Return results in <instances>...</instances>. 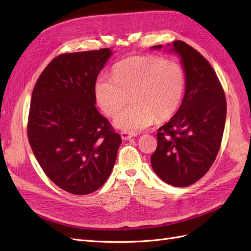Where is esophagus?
Returning <instances> with one entry per match:
<instances>
[{"label": "esophagus", "mask_w": 251, "mask_h": 251, "mask_svg": "<svg viewBox=\"0 0 251 251\" xmlns=\"http://www.w3.org/2000/svg\"><path fill=\"white\" fill-rule=\"evenodd\" d=\"M121 137L123 140H128L130 139V138L132 137H136V134L135 132H130V131H127V130H124L121 132Z\"/></svg>", "instance_id": "obj_1"}]
</instances>
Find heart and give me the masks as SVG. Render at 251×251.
I'll return each mask as SVG.
<instances>
[{"mask_svg": "<svg viewBox=\"0 0 251 251\" xmlns=\"http://www.w3.org/2000/svg\"><path fill=\"white\" fill-rule=\"evenodd\" d=\"M112 72L113 77L97 78L95 95L110 117L118 115L131 97L134 103L115 120L119 128L141 130L178 111L186 85L180 63L155 55L134 56L117 62Z\"/></svg>", "mask_w": 251, "mask_h": 251, "instance_id": "obj_1", "label": "heart"}]
</instances>
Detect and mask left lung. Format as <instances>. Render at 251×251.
I'll use <instances>...</instances> for the list:
<instances>
[{"label":"left lung","mask_w":251,"mask_h":251,"mask_svg":"<svg viewBox=\"0 0 251 251\" xmlns=\"http://www.w3.org/2000/svg\"><path fill=\"white\" fill-rule=\"evenodd\" d=\"M172 50L182 61L185 94L177 113L157 130L151 165L164 182L183 188L205 176L215 162L225 131L226 100L205 57L183 41H175Z\"/></svg>","instance_id":"obj_1"}]
</instances>
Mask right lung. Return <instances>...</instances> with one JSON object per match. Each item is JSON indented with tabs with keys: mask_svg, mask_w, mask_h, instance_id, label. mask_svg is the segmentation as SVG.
<instances>
[{
	"mask_svg": "<svg viewBox=\"0 0 251 251\" xmlns=\"http://www.w3.org/2000/svg\"><path fill=\"white\" fill-rule=\"evenodd\" d=\"M111 55L101 49L57 56L32 92L31 149L47 177L71 194L86 195L103 185L122 143L95 106L96 79Z\"/></svg>",
	"mask_w": 251,
	"mask_h": 251,
	"instance_id": "obj_1",
	"label": "right lung"
}]
</instances>
